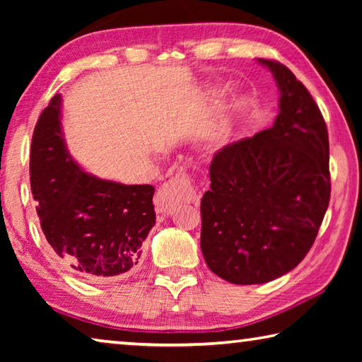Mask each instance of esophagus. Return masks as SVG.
I'll use <instances>...</instances> for the list:
<instances>
[{
  "label": "esophagus",
  "mask_w": 362,
  "mask_h": 362,
  "mask_svg": "<svg viewBox=\"0 0 362 362\" xmlns=\"http://www.w3.org/2000/svg\"><path fill=\"white\" fill-rule=\"evenodd\" d=\"M175 196L187 203H196L199 199V193L196 192L192 177L185 173L175 174L166 185L158 189L155 196V206L158 218H166L174 211Z\"/></svg>",
  "instance_id": "34e87169"
}]
</instances>
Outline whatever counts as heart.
I'll return each mask as SVG.
<instances>
[{
	"label": "heart",
	"instance_id": "b5f03b06",
	"mask_svg": "<svg viewBox=\"0 0 362 362\" xmlns=\"http://www.w3.org/2000/svg\"><path fill=\"white\" fill-rule=\"evenodd\" d=\"M228 132H230V121H223L222 124H220V127H218L216 137H214V142H216V144L222 142V140L226 137V134H228Z\"/></svg>",
	"mask_w": 362,
	"mask_h": 362
}]
</instances>
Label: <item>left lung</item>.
Listing matches in <instances>:
<instances>
[{"label":"left lung","instance_id":"8db88e82","mask_svg":"<svg viewBox=\"0 0 362 362\" xmlns=\"http://www.w3.org/2000/svg\"><path fill=\"white\" fill-rule=\"evenodd\" d=\"M279 88L269 129L220 148L201 199V250L231 284L289 273L313 246L330 199L329 136L321 110L286 65L259 59Z\"/></svg>","mask_w":362,"mask_h":362}]
</instances>
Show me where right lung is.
<instances>
[{
    "label": "right lung",
    "mask_w": 362,
    "mask_h": 362,
    "mask_svg": "<svg viewBox=\"0 0 362 362\" xmlns=\"http://www.w3.org/2000/svg\"><path fill=\"white\" fill-rule=\"evenodd\" d=\"M30 185L42 233L57 259L90 281L131 272L156 222L151 185H122L79 169L60 131V95L36 122Z\"/></svg>",
    "instance_id": "right-lung-1"
}]
</instances>
